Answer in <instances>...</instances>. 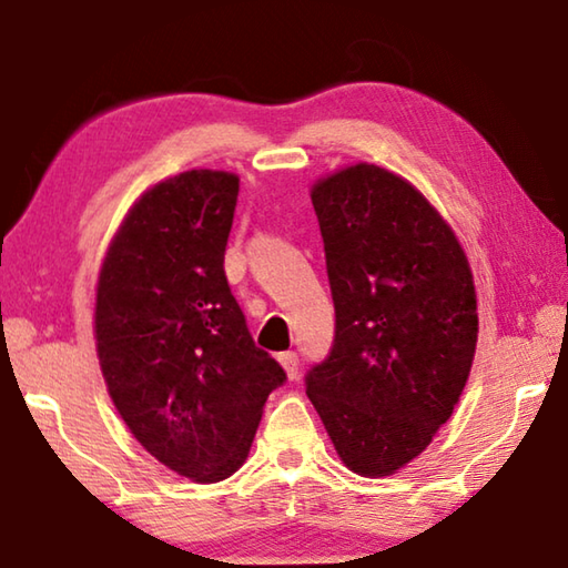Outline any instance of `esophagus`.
I'll list each match as a JSON object with an SVG mask.
<instances>
[{
    "mask_svg": "<svg viewBox=\"0 0 568 568\" xmlns=\"http://www.w3.org/2000/svg\"><path fill=\"white\" fill-rule=\"evenodd\" d=\"M277 361H280V366L285 368V376H288V379H296V376H298V355L293 351L280 353Z\"/></svg>",
    "mask_w": 568,
    "mask_h": 568,
    "instance_id": "esophagus-1",
    "label": "esophagus"
}]
</instances>
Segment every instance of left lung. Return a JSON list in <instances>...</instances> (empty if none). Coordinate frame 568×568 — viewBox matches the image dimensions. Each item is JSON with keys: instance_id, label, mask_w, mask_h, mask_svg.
Wrapping results in <instances>:
<instances>
[{"instance_id": "8db88e82", "label": "left lung", "mask_w": 568, "mask_h": 568, "mask_svg": "<svg viewBox=\"0 0 568 568\" xmlns=\"http://www.w3.org/2000/svg\"><path fill=\"white\" fill-rule=\"evenodd\" d=\"M312 202L335 343L306 374V395L345 467L382 478L428 447L470 376V262L426 196L374 163L320 179Z\"/></svg>"}]
</instances>
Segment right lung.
Masks as SVG:
<instances>
[{"label":"right lung","instance_id":"add662e5","mask_svg":"<svg viewBox=\"0 0 568 568\" xmlns=\"http://www.w3.org/2000/svg\"><path fill=\"white\" fill-rule=\"evenodd\" d=\"M239 176L194 169L158 181L101 264L95 347L134 438L169 470L225 480L252 449L280 363L254 345L225 277Z\"/></svg>","mask_w":568,"mask_h":568}]
</instances>
